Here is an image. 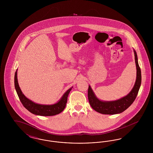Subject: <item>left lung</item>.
Listing matches in <instances>:
<instances>
[{"label":"left lung","mask_w":153,"mask_h":153,"mask_svg":"<svg viewBox=\"0 0 153 153\" xmlns=\"http://www.w3.org/2000/svg\"><path fill=\"white\" fill-rule=\"evenodd\" d=\"M134 51L137 67V79L134 87L128 95L115 101H102L96 96L91 86L89 85L88 91L89 102L92 108L97 112L105 115H114L122 113L127 109L136 99L141 85L142 77L141 71L138 62L137 54L135 50H134Z\"/></svg>","instance_id":"obj_1"}]
</instances>
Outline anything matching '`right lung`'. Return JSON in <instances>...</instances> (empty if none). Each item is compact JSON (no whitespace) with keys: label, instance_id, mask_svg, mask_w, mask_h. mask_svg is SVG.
I'll return each mask as SVG.
<instances>
[{"label":"right lung","instance_id":"obj_1","mask_svg":"<svg viewBox=\"0 0 153 153\" xmlns=\"http://www.w3.org/2000/svg\"><path fill=\"white\" fill-rule=\"evenodd\" d=\"M14 84L15 90L23 105L31 113L40 116L49 117L57 115L61 113L65 108L68 100V96L72 87L69 89L62 96L57 102L52 105L39 104L32 102L27 99L23 94L19 86L17 79V70L15 73Z\"/></svg>","mask_w":153,"mask_h":153}]
</instances>
